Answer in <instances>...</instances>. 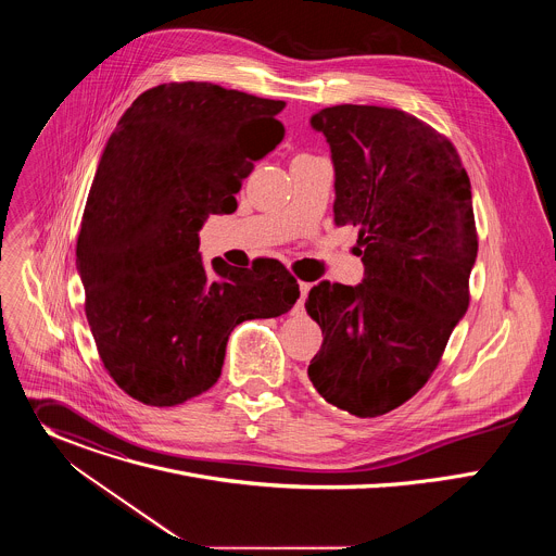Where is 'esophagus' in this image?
Returning a JSON list of instances; mask_svg holds the SVG:
<instances>
[{"mask_svg": "<svg viewBox=\"0 0 556 556\" xmlns=\"http://www.w3.org/2000/svg\"><path fill=\"white\" fill-rule=\"evenodd\" d=\"M307 292H309V283L301 281V283H299V309L303 307V303H305V296H307Z\"/></svg>", "mask_w": 556, "mask_h": 556, "instance_id": "34e87169", "label": "esophagus"}]
</instances>
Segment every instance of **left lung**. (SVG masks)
I'll return each mask as SVG.
<instances>
[{
    "label": "left lung",
    "mask_w": 556,
    "mask_h": 556,
    "mask_svg": "<svg viewBox=\"0 0 556 556\" xmlns=\"http://www.w3.org/2000/svg\"><path fill=\"white\" fill-rule=\"evenodd\" d=\"M334 165V224H354L356 286L316 283L305 309L324 332L307 378L358 418L407 403L468 307L478 257L470 180L453 144L407 112L334 105L312 114Z\"/></svg>",
    "instance_id": "left-lung-1"
}]
</instances>
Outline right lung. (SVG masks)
<instances>
[{"label": "right lung", "mask_w": 556, "mask_h": 556, "mask_svg": "<svg viewBox=\"0 0 556 556\" xmlns=\"http://www.w3.org/2000/svg\"><path fill=\"white\" fill-rule=\"evenodd\" d=\"M283 101L213 84H163L121 116L97 167L76 268L101 361L151 407L213 387L235 326L270 319L299 299L275 260L204 266L200 228L237 208L255 161L283 138ZM260 132L255 150L241 140Z\"/></svg>", "instance_id": "obj_1"}]
</instances>
